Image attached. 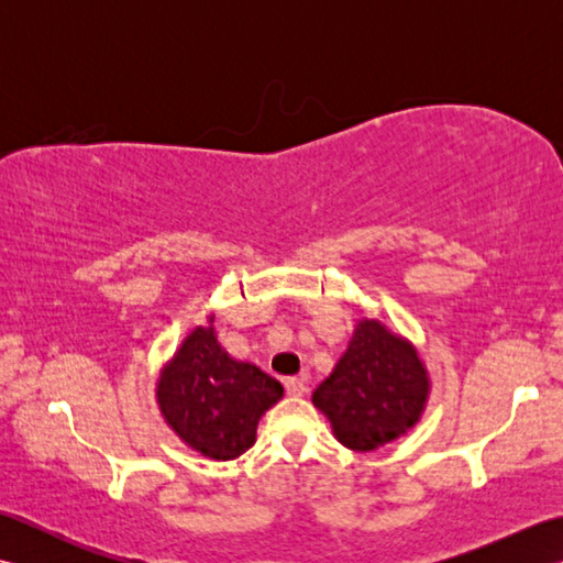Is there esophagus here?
Returning <instances> with one entry per match:
<instances>
[{"label":"esophagus","mask_w":563,"mask_h":563,"mask_svg":"<svg viewBox=\"0 0 563 563\" xmlns=\"http://www.w3.org/2000/svg\"><path fill=\"white\" fill-rule=\"evenodd\" d=\"M285 389H288L290 397H302L307 391V382L302 377H288L285 379Z\"/></svg>","instance_id":"34e87169"}]
</instances>
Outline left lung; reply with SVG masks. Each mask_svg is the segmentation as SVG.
Wrapping results in <instances>:
<instances>
[{"instance_id":"obj_1","label":"left lung","mask_w":563,"mask_h":563,"mask_svg":"<svg viewBox=\"0 0 563 563\" xmlns=\"http://www.w3.org/2000/svg\"><path fill=\"white\" fill-rule=\"evenodd\" d=\"M426 397V367L411 345L379 321L363 319L312 401L345 448L369 452L404 435L421 416Z\"/></svg>"}]
</instances>
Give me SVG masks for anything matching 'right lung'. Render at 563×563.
I'll list each match as a JSON object with an SVG mask.
<instances>
[{
	"label": "right lung",
	"mask_w": 563,
	"mask_h": 563,
	"mask_svg": "<svg viewBox=\"0 0 563 563\" xmlns=\"http://www.w3.org/2000/svg\"><path fill=\"white\" fill-rule=\"evenodd\" d=\"M162 413L178 438L210 460H234L256 440L258 418L283 397L278 379L232 361L212 327L196 329L157 385Z\"/></svg>",
	"instance_id": "right-lung-1"
}]
</instances>
